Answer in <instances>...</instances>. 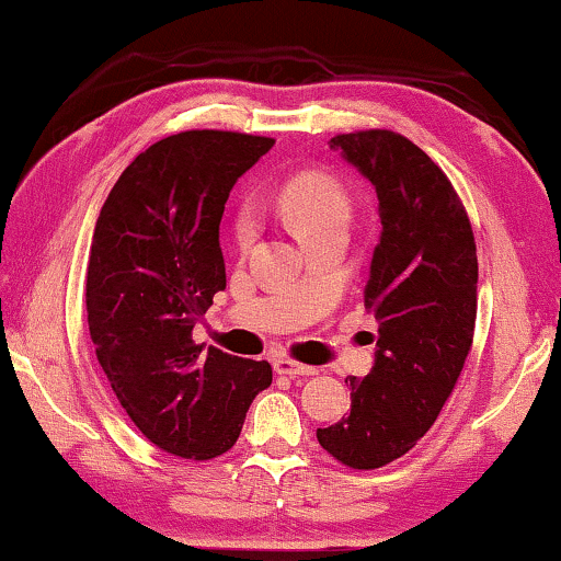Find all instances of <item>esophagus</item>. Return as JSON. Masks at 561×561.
<instances>
[{
	"label": "esophagus",
	"instance_id": "34e87169",
	"mask_svg": "<svg viewBox=\"0 0 561 561\" xmlns=\"http://www.w3.org/2000/svg\"><path fill=\"white\" fill-rule=\"evenodd\" d=\"M274 370L284 376H291V378H302V376H314L318 374V368L307 366V363H299V360H291V358H277L274 360Z\"/></svg>",
	"mask_w": 561,
	"mask_h": 561
}]
</instances>
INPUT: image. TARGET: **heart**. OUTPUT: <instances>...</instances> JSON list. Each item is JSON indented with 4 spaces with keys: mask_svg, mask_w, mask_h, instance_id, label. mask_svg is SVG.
I'll list each match as a JSON object with an SVG mask.
<instances>
[{
    "mask_svg": "<svg viewBox=\"0 0 561 561\" xmlns=\"http://www.w3.org/2000/svg\"><path fill=\"white\" fill-rule=\"evenodd\" d=\"M277 203L284 220L291 226L299 241L328 226H348L351 218V201L343 185L318 170H305L291 175L279 187ZM251 233H254V224H251V216L243 213L239 224H236V241L247 247Z\"/></svg>",
    "mask_w": 561,
    "mask_h": 561,
    "instance_id": "obj_1",
    "label": "heart"
}]
</instances>
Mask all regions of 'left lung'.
I'll use <instances>...</instances> for the list:
<instances>
[{"instance_id":"8db88e82","label":"left lung","mask_w":561,"mask_h":561,"mask_svg":"<svg viewBox=\"0 0 561 561\" xmlns=\"http://www.w3.org/2000/svg\"><path fill=\"white\" fill-rule=\"evenodd\" d=\"M330 147L376 187L381 236L363 305L378 341L370 374L351 378V412L318 442L353 470H376L427 435L462 374L478 314L476 236L449 178L404 134H335Z\"/></svg>"}]
</instances>
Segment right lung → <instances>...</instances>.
<instances>
[{"label":"right lung","mask_w":561,"mask_h":561,"mask_svg":"<svg viewBox=\"0 0 561 561\" xmlns=\"http://www.w3.org/2000/svg\"><path fill=\"white\" fill-rule=\"evenodd\" d=\"M272 137L170 134L122 172L93 228L85 312L96 358L141 435L185 460L228 453L266 360L195 345L193 328L226 289L218 228L236 180Z\"/></svg>","instance_id":"obj_1"}]
</instances>
